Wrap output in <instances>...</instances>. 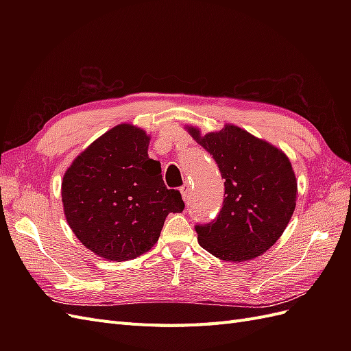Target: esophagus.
<instances>
[{
    "mask_svg": "<svg viewBox=\"0 0 351 351\" xmlns=\"http://www.w3.org/2000/svg\"><path fill=\"white\" fill-rule=\"evenodd\" d=\"M180 192H182L183 199H184V200H187V199H189V196H190V187H189V184H187V183H184L182 187H180Z\"/></svg>",
    "mask_w": 351,
    "mask_h": 351,
    "instance_id": "34e87169",
    "label": "esophagus"
}]
</instances>
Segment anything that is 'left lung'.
Returning a JSON list of instances; mask_svg holds the SVG:
<instances>
[{
  "label": "left lung",
  "instance_id": "left-lung-1",
  "mask_svg": "<svg viewBox=\"0 0 351 351\" xmlns=\"http://www.w3.org/2000/svg\"><path fill=\"white\" fill-rule=\"evenodd\" d=\"M221 171L224 202L218 217L195 227L202 247L218 259L243 262L267 252L284 232L295 208L297 182L278 147L237 125L202 136L187 127Z\"/></svg>",
  "mask_w": 351,
  "mask_h": 351
}]
</instances>
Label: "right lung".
Wrapping results in <instances>:
<instances>
[{
	"instance_id": "right-lung-1",
	"label": "right lung",
	"mask_w": 351,
	"mask_h": 351,
	"mask_svg": "<svg viewBox=\"0 0 351 351\" xmlns=\"http://www.w3.org/2000/svg\"><path fill=\"white\" fill-rule=\"evenodd\" d=\"M151 137L119 124L89 145L61 183L64 214L76 237L98 256L130 261L158 241L169 212H182L178 190L167 189L161 164L147 155Z\"/></svg>"
}]
</instances>
